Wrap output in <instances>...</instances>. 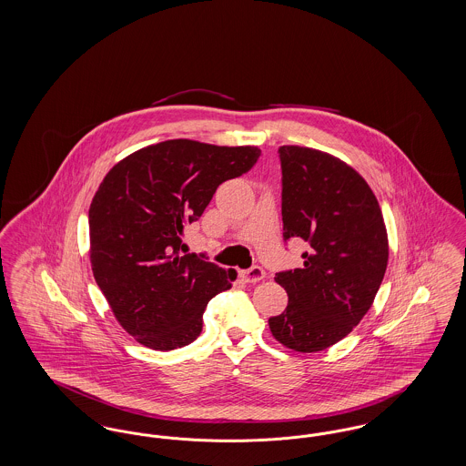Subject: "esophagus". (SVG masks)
<instances>
[{
    "instance_id": "1",
    "label": "esophagus",
    "mask_w": 466,
    "mask_h": 466,
    "mask_svg": "<svg viewBox=\"0 0 466 466\" xmlns=\"http://www.w3.org/2000/svg\"><path fill=\"white\" fill-rule=\"evenodd\" d=\"M241 276H243L246 283H258V281H262L266 278V270L262 267L253 266L243 270Z\"/></svg>"
}]
</instances>
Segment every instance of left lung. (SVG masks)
<instances>
[{"label":"left lung","instance_id":"8db88e82","mask_svg":"<svg viewBox=\"0 0 466 466\" xmlns=\"http://www.w3.org/2000/svg\"><path fill=\"white\" fill-rule=\"evenodd\" d=\"M283 238L302 239L304 267L276 274L289 306L268 318L278 342L316 353L342 340L370 309L388 266V234L369 183L344 160L308 147L279 148Z\"/></svg>","mask_w":466,"mask_h":466}]
</instances>
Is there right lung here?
Here are the masks:
<instances>
[{"label": "right lung", "mask_w": 466, "mask_h": 466, "mask_svg": "<svg viewBox=\"0 0 466 466\" xmlns=\"http://www.w3.org/2000/svg\"><path fill=\"white\" fill-rule=\"evenodd\" d=\"M257 147L167 139L116 162L90 202V266L122 329L157 351L194 342L208 302L238 272L181 255L187 223L199 220L223 181L241 177Z\"/></svg>", "instance_id": "1"}]
</instances>
